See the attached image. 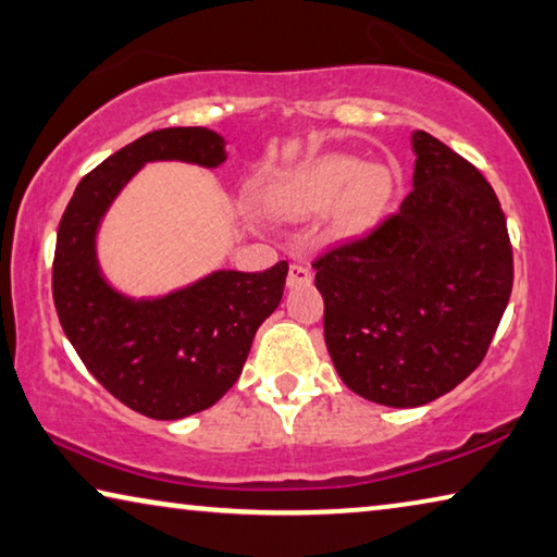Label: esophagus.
Listing matches in <instances>:
<instances>
[{"label":"esophagus","mask_w":557,"mask_h":557,"mask_svg":"<svg viewBox=\"0 0 557 557\" xmlns=\"http://www.w3.org/2000/svg\"><path fill=\"white\" fill-rule=\"evenodd\" d=\"M313 281V273H311V269L308 267H304V263H290V269H288V278H286V284L290 286V288H296V286H308Z\"/></svg>","instance_id":"obj_1"}]
</instances>
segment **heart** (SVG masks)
Instances as JSON below:
<instances>
[{
	"instance_id": "heart-1",
	"label": "heart",
	"mask_w": 557,
	"mask_h": 557,
	"mask_svg": "<svg viewBox=\"0 0 557 557\" xmlns=\"http://www.w3.org/2000/svg\"><path fill=\"white\" fill-rule=\"evenodd\" d=\"M393 191V176L383 166H363L361 159L333 153L296 171L281 186L276 207L290 216H311L336 208L341 234H361L383 216Z\"/></svg>"
}]
</instances>
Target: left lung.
<instances>
[{"label":"left lung","mask_w":557,"mask_h":557,"mask_svg":"<svg viewBox=\"0 0 557 557\" xmlns=\"http://www.w3.org/2000/svg\"><path fill=\"white\" fill-rule=\"evenodd\" d=\"M413 149V189L400 209L311 263L338 375L393 408L431 404L466 381L512 290V246L493 186L431 134L416 132Z\"/></svg>","instance_id":"obj_1"}]
</instances>
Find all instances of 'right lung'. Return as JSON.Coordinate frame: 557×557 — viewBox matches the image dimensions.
I'll return each mask as SVG.
<instances>
[{
    "label": "right lung",
    "instance_id": "right-lung-1",
    "mask_svg": "<svg viewBox=\"0 0 557 557\" xmlns=\"http://www.w3.org/2000/svg\"><path fill=\"white\" fill-rule=\"evenodd\" d=\"M157 159L219 166L224 136L169 126L139 136L82 178L59 221L51 294L82 363L111 396L157 421L199 413L234 386L256 331L284 296L288 263L261 273L216 271L176 294L132 301L97 269L94 234L111 199Z\"/></svg>",
    "mask_w": 557,
    "mask_h": 557
}]
</instances>
